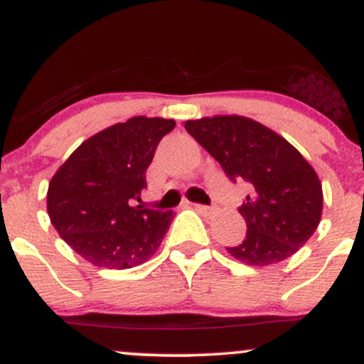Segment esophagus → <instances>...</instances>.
<instances>
[{"label": "esophagus", "mask_w": 364, "mask_h": 364, "mask_svg": "<svg viewBox=\"0 0 364 364\" xmlns=\"http://www.w3.org/2000/svg\"><path fill=\"white\" fill-rule=\"evenodd\" d=\"M191 205H193V208L195 210H198V212H202L203 215H212L215 212V208L214 207H207V205H200V203H191Z\"/></svg>", "instance_id": "obj_1"}]
</instances>
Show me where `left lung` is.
<instances>
[{"instance_id":"8db88e82","label":"left lung","mask_w":364,"mask_h":364,"mask_svg":"<svg viewBox=\"0 0 364 364\" xmlns=\"http://www.w3.org/2000/svg\"><path fill=\"white\" fill-rule=\"evenodd\" d=\"M231 181L252 193L237 210L246 237L225 248L236 260L267 267L289 258L320 224L323 193L315 169L286 139L245 116H214L185 123Z\"/></svg>"}]
</instances>
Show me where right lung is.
Here are the masks:
<instances>
[{"label": "right lung", "instance_id": "right-lung-1", "mask_svg": "<svg viewBox=\"0 0 364 364\" xmlns=\"http://www.w3.org/2000/svg\"><path fill=\"white\" fill-rule=\"evenodd\" d=\"M173 119L135 116L95 133L66 159L48 190V214L82 258L104 269L147 262L168 232L173 210L135 205L145 173Z\"/></svg>", "mask_w": 364, "mask_h": 364}]
</instances>
